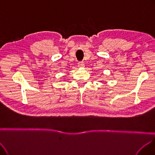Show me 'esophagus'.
Here are the masks:
<instances>
[{
	"label": "esophagus",
	"instance_id": "1",
	"mask_svg": "<svg viewBox=\"0 0 155 155\" xmlns=\"http://www.w3.org/2000/svg\"><path fill=\"white\" fill-rule=\"evenodd\" d=\"M78 64V67H84V62H83V61H79Z\"/></svg>",
	"mask_w": 155,
	"mask_h": 155
}]
</instances>
